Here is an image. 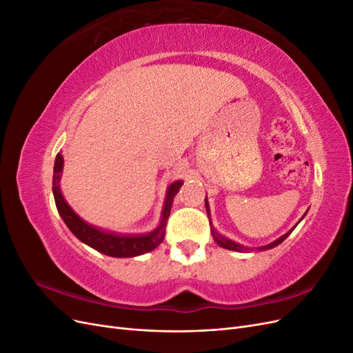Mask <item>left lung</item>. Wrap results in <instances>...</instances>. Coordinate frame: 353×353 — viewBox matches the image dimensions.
<instances>
[{
    "label": "left lung",
    "instance_id": "left-lung-1",
    "mask_svg": "<svg viewBox=\"0 0 353 353\" xmlns=\"http://www.w3.org/2000/svg\"><path fill=\"white\" fill-rule=\"evenodd\" d=\"M206 201V210L209 212V203H208V200H205ZM294 228H296V225H294ZM293 228V230H294ZM293 230H290L288 231L287 234H284L283 237H280L279 240H275V241H272L271 244H268V245H265V248H261V249H272V248H275V245H279V244H281L288 236H290L292 234V231ZM212 236H213V239H215V241L221 245V248H223V249H228V250H236V252H248V250H250V249H248V248H243V245H240V244H237V243H234V241H231V240H228V239H225L223 236H221V234H218L215 230H212Z\"/></svg>",
    "mask_w": 353,
    "mask_h": 353
}]
</instances>
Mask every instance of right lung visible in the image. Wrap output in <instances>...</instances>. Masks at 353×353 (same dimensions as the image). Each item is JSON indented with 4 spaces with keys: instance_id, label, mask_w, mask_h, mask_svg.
<instances>
[{
    "instance_id": "1",
    "label": "right lung",
    "mask_w": 353,
    "mask_h": 353,
    "mask_svg": "<svg viewBox=\"0 0 353 353\" xmlns=\"http://www.w3.org/2000/svg\"><path fill=\"white\" fill-rule=\"evenodd\" d=\"M61 169H63V156L59 153L56 156V162H54V175H52V194H54L56 206L61 219L65 221L68 228L82 243L88 244L90 248L95 249L103 254L114 256V258H132V256H138V254L153 250L163 241L165 232H166V222L170 213V206H172L175 194L179 191L181 185H183V181H175V183L169 185L166 200H165V208L162 213V221H160L159 227L152 232L140 234V236H132V234H116L105 230H100L82 221L77 213L70 209L66 200L61 196V191H60Z\"/></svg>"
}]
</instances>
